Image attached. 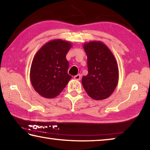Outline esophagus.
<instances>
[{"mask_svg": "<svg viewBox=\"0 0 150 150\" xmlns=\"http://www.w3.org/2000/svg\"><path fill=\"white\" fill-rule=\"evenodd\" d=\"M81 75L80 74H77V75L74 76V79L77 80V81H79L81 79Z\"/></svg>", "mask_w": 150, "mask_h": 150, "instance_id": "obj_1", "label": "esophagus"}]
</instances>
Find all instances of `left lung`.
<instances>
[{"mask_svg": "<svg viewBox=\"0 0 150 150\" xmlns=\"http://www.w3.org/2000/svg\"><path fill=\"white\" fill-rule=\"evenodd\" d=\"M87 56L88 74L82 78V85L88 95L94 100L109 97L118 83V66L110 50L100 41L83 44Z\"/></svg>", "mask_w": 150, "mask_h": 150, "instance_id": "8db88e82", "label": "left lung"}]
</instances>
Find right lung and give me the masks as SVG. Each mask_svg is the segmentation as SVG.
I'll return each instance as SVG.
<instances>
[{"label": "right lung", "mask_w": 150, "mask_h": 150, "mask_svg": "<svg viewBox=\"0 0 150 150\" xmlns=\"http://www.w3.org/2000/svg\"><path fill=\"white\" fill-rule=\"evenodd\" d=\"M72 47L62 39L50 40L33 58L30 79L34 90L44 98H53L63 90L71 76L67 73L69 62L66 54Z\"/></svg>", "instance_id": "1"}]
</instances>
